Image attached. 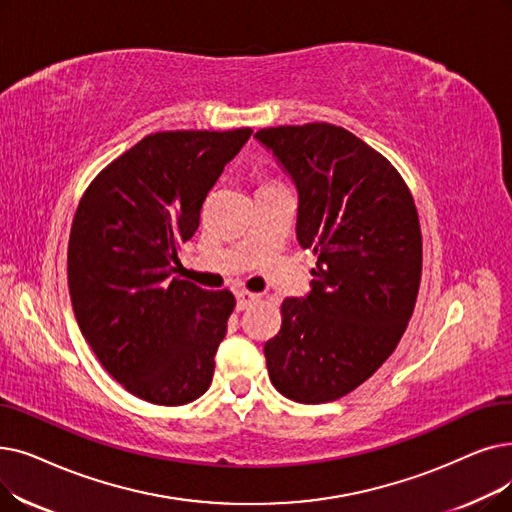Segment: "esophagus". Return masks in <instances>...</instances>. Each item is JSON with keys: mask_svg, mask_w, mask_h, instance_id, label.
Returning <instances> with one entry per match:
<instances>
[{"mask_svg": "<svg viewBox=\"0 0 512 512\" xmlns=\"http://www.w3.org/2000/svg\"><path fill=\"white\" fill-rule=\"evenodd\" d=\"M259 299H261V295H257V293L240 291V293H236V307H238V309H247V307H251L253 303H257Z\"/></svg>", "mask_w": 512, "mask_h": 512, "instance_id": "34e87169", "label": "esophagus"}]
</instances>
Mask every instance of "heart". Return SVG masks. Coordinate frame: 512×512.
Instances as JSON below:
<instances>
[{"mask_svg":"<svg viewBox=\"0 0 512 512\" xmlns=\"http://www.w3.org/2000/svg\"><path fill=\"white\" fill-rule=\"evenodd\" d=\"M268 184H270V182H268Z\"/></svg>","mask_w":512,"mask_h":512,"instance_id":"b5f03b06","label":"heart"}]
</instances>
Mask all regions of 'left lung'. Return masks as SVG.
I'll list each match as a JSON object with an SVG mask.
<instances>
[{
    "mask_svg": "<svg viewBox=\"0 0 512 512\" xmlns=\"http://www.w3.org/2000/svg\"><path fill=\"white\" fill-rule=\"evenodd\" d=\"M299 190L297 240L318 257L311 291L282 301L263 347L270 381L299 404L351 393L395 351L414 311L422 236L404 177L330 123L259 129Z\"/></svg>",
    "mask_w": 512,
    "mask_h": 512,
    "instance_id": "obj_1",
    "label": "left lung"
}]
</instances>
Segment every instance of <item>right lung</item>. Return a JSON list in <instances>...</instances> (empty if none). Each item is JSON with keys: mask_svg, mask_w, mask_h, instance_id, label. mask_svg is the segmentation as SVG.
Listing matches in <instances>:
<instances>
[{"mask_svg": "<svg viewBox=\"0 0 512 512\" xmlns=\"http://www.w3.org/2000/svg\"><path fill=\"white\" fill-rule=\"evenodd\" d=\"M251 133H150L79 201L66 259L75 318L106 372L144 402L184 406L211 385L236 299L171 274L209 190Z\"/></svg>", "mask_w": 512, "mask_h": 512, "instance_id": "right-lung-1", "label": "right lung"}]
</instances>
